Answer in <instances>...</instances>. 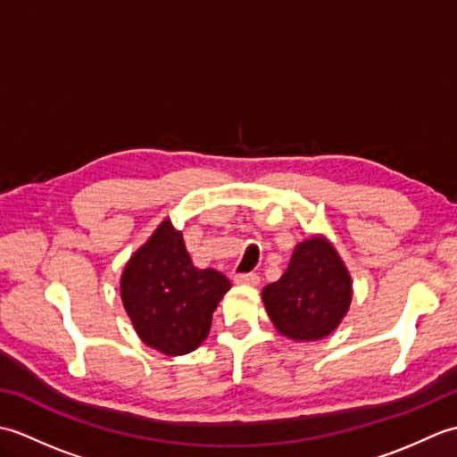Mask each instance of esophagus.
<instances>
[{
	"label": "esophagus",
	"mask_w": 457,
	"mask_h": 457,
	"mask_svg": "<svg viewBox=\"0 0 457 457\" xmlns=\"http://www.w3.org/2000/svg\"><path fill=\"white\" fill-rule=\"evenodd\" d=\"M234 283L255 287V285H259V275L257 273H236L234 275Z\"/></svg>",
	"instance_id": "obj_1"
}]
</instances>
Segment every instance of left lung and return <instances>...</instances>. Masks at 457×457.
<instances>
[{
    "label": "left lung",
    "mask_w": 457,
    "mask_h": 457,
    "mask_svg": "<svg viewBox=\"0 0 457 457\" xmlns=\"http://www.w3.org/2000/svg\"><path fill=\"white\" fill-rule=\"evenodd\" d=\"M263 303L280 334L314 342L332 334L352 303V278L324 237L298 244L288 269L263 288Z\"/></svg>",
    "instance_id": "8db88e82"
}]
</instances>
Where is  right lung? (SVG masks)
<instances>
[{
    "label": "right lung",
    "mask_w": 457,
    "mask_h": 457,
    "mask_svg": "<svg viewBox=\"0 0 457 457\" xmlns=\"http://www.w3.org/2000/svg\"><path fill=\"white\" fill-rule=\"evenodd\" d=\"M229 280L192 265L184 239L167 220L135 253L121 277V300L139 337L167 355H184L206 339Z\"/></svg>",
    "instance_id": "add662e5"
}]
</instances>
